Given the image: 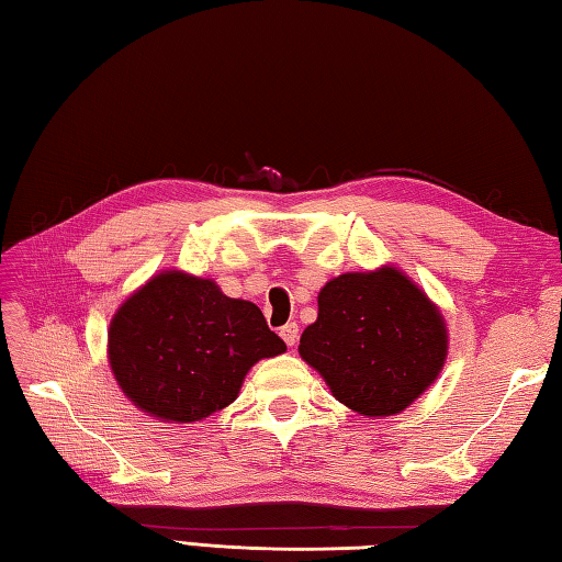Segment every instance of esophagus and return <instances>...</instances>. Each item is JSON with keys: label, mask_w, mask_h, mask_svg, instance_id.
<instances>
[{"label": "esophagus", "mask_w": 562, "mask_h": 562, "mask_svg": "<svg viewBox=\"0 0 562 562\" xmlns=\"http://www.w3.org/2000/svg\"><path fill=\"white\" fill-rule=\"evenodd\" d=\"M280 336H282V340H284V342L290 345V348H294L296 340H300V326H296V324L282 326V328H280Z\"/></svg>", "instance_id": "34e87169"}]
</instances>
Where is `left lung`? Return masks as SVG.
<instances>
[{
    "label": "left lung",
    "mask_w": 562,
    "mask_h": 562,
    "mask_svg": "<svg viewBox=\"0 0 562 562\" xmlns=\"http://www.w3.org/2000/svg\"><path fill=\"white\" fill-rule=\"evenodd\" d=\"M439 308L396 268L345 272L318 292V318L300 355L333 396L367 417L408 408L435 384L447 360Z\"/></svg>",
    "instance_id": "left-lung-1"
}]
</instances>
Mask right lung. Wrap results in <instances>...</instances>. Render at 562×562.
<instances>
[{"label": "right lung", "mask_w": 562, "mask_h": 562, "mask_svg": "<svg viewBox=\"0 0 562 562\" xmlns=\"http://www.w3.org/2000/svg\"><path fill=\"white\" fill-rule=\"evenodd\" d=\"M284 350L256 304L181 270L154 274L121 304L109 328L117 386L164 423H198L226 408L248 369Z\"/></svg>", "instance_id": "right-lung-1"}]
</instances>
